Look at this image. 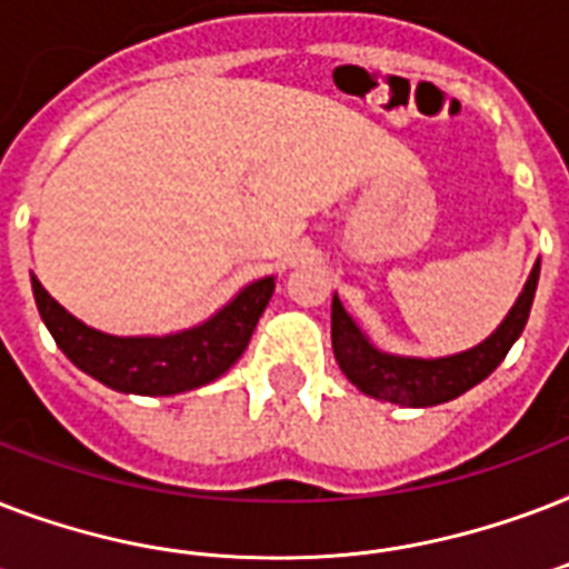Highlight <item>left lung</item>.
<instances>
[{"instance_id": "1", "label": "left lung", "mask_w": 569, "mask_h": 569, "mask_svg": "<svg viewBox=\"0 0 569 569\" xmlns=\"http://www.w3.org/2000/svg\"><path fill=\"white\" fill-rule=\"evenodd\" d=\"M540 259L531 268L529 280L522 286L520 298L513 301L502 325L476 348H467L460 355L449 357H405L380 351L363 328L346 312L339 295L330 303V339L339 369L355 383L363 396L401 407H433L451 398L463 396L467 389L493 372L502 363L505 355L520 339L526 321H529L531 301L538 292Z\"/></svg>"}]
</instances>
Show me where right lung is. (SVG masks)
Masks as SVG:
<instances>
[{
	"instance_id": "obj_1",
	"label": "right lung",
	"mask_w": 569,
	"mask_h": 569,
	"mask_svg": "<svg viewBox=\"0 0 569 569\" xmlns=\"http://www.w3.org/2000/svg\"><path fill=\"white\" fill-rule=\"evenodd\" d=\"M31 292L56 346L84 375L132 396H177L212 383L239 360L271 301L274 277L253 280L206 321L164 337L102 333L67 312L34 274Z\"/></svg>"
}]
</instances>
